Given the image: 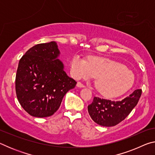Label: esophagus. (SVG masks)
Instances as JSON below:
<instances>
[{"label": "esophagus", "instance_id": "34e87169", "mask_svg": "<svg viewBox=\"0 0 155 155\" xmlns=\"http://www.w3.org/2000/svg\"><path fill=\"white\" fill-rule=\"evenodd\" d=\"M77 86L78 87H85V86L83 85V84L82 83H81V82H78L77 83Z\"/></svg>", "mask_w": 155, "mask_h": 155}]
</instances>
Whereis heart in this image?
Masks as SVG:
<instances>
[{"label": "heart", "instance_id": "b5f03b06", "mask_svg": "<svg viewBox=\"0 0 155 155\" xmlns=\"http://www.w3.org/2000/svg\"><path fill=\"white\" fill-rule=\"evenodd\" d=\"M70 68L73 77L77 79L96 77L97 90L106 96H119L134 84L132 72L120 63L106 57L91 56L86 61L76 55L72 59Z\"/></svg>", "mask_w": 155, "mask_h": 155}]
</instances>
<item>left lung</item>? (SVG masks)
Segmentation results:
<instances>
[{
    "instance_id": "obj_1",
    "label": "left lung",
    "mask_w": 155,
    "mask_h": 155,
    "mask_svg": "<svg viewBox=\"0 0 155 155\" xmlns=\"http://www.w3.org/2000/svg\"><path fill=\"white\" fill-rule=\"evenodd\" d=\"M141 90H135L127 98L120 101L94 97L88 105L89 114L94 122L103 127H114L124 120L137 105Z\"/></svg>"
}]
</instances>
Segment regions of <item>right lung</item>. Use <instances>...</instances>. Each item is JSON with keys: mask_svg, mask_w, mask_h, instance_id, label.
Masks as SVG:
<instances>
[{"mask_svg": "<svg viewBox=\"0 0 155 155\" xmlns=\"http://www.w3.org/2000/svg\"><path fill=\"white\" fill-rule=\"evenodd\" d=\"M55 41L33 46L20 59L15 76V92L20 105L33 117L53 115L63 98L77 84L57 59Z\"/></svg>", "mask_w": 155, "mask_h": 155, "instance_id": "right-lung-1", "label": "right lung"}]
</instances>
